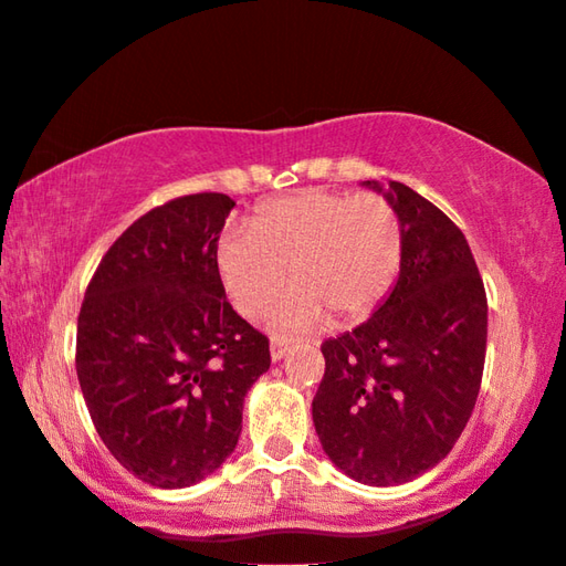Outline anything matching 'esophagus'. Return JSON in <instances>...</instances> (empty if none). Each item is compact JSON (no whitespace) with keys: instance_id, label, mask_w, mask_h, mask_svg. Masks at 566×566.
<instances>
[{"instance_id":"34e87169","label":"esophagus","mask_w":566,"mask_h":566,"mask_svg":"<svg viewBox=\"0 0 566 566\" xmlns=\"http://www.w3.org/2000/svg\"><path fill=\"white\" fill-rule=\"evenodd\" d=\"M291 350V338H283V336H275L271 340V358L273 360H281L285 354Z\"/></svg>"}]
</instances>
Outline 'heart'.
<instances>
[{
	"label": "heart",
	"instance_id": "1",
	"mask_svg": "<svg viewBox=\"0 0 566 566\" xmlns=\"http://www.w3.org/2000/svg\"><path fill=\"white\" fill-rule=\"evenodd\" d=\"M403 222L378 192L311 188L258 208L248 228L228 230L216 268L230 303L261 318L298 283L275 313L285 328L328 318L356 323L381 308L403 265Z\"/></svg>",
	"mask_w": 566,
	"mask_h": 566
}]
</instances>
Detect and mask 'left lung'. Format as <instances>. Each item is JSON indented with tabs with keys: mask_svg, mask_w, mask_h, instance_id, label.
<instances>
[{
	"mask_svg": "<svg viewBox=\"0 0 566 566\" xmlns=\"http://www.w3.org/2000/svg\"><path fill=\"white\" fill-rule=\"evenodd\" d=\"M386 198L403 222L401 273L374 316L323 340L313 398L323 451L370 486L403 484L447 459L486 358V291L464 233L409 185L391 182Z\"/></svg>",
	"mask_w": 566,
	"mask_h": 566,
	"instance_id": "left-lung-1",
	"label": "left lung"
}]
</instances>
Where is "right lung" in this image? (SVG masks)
I'll use <instances>...</instances> for the list:
<instances>
[{"label": "right lung", "mask_w": 566, "mask_h": 566, "mask_svg": "<svg viewBox=\"0 0 566 566\" xmlns=\"http://www.w3.org/2000/svg\"><path fill=\"white\" fill-rule=\"evenodd\" d=\"M235 202L196 192L137 218L102 258L77 318V378L109 453L182 489L233 453L271 344L226 298L216 248Z\"/></svg>", "instance_id": "right-lung-1"}]
</instances>
